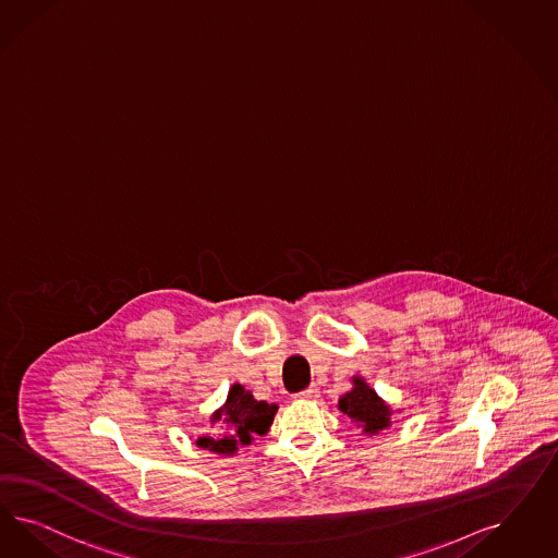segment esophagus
<instances>
[{
	"instance_id": "esophagus-1",
	"label": "esophagus",
	"mask_w": 558,
	"mask_h": 558,
	"mask_svg": "<svg viewBox=\"0 0 558 558\" xmlns=\"http://www.w3.org/2000/svg\"><path fill=\"white\" fill-rule=\"evenodd\" d=\"M317 396H319V389H317V387H307V389L294 393L296 400H313V398H317Z\"/></svg>"
}]
</instances>
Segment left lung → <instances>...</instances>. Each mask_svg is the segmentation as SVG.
<instances>
[{
	"mask_svg": "<svg viewBox=\"0 0 558 558\" xmlns=\"http://www.w3.org/2000/svg\"><path fill=\"white\" fill-rule=\"evenodd\" d=\"M340 410L361 424L368 435L389 426V408L363 379H354V389L340 398Z\"/></svg>",
	"mask_w": 558,
	"mask_h": 558,
	"instance_id": "obj_1",
	"label": "left lung"
}]
</instances>
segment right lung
Segmentation results:
<instances>
[{
  "label": "right lung",
  "instance_id": "obj_1",
  "mask_svg": "<svg viewBox=\"0 0 558 558\" xmlns=\"http://www.w3.org/2000/svg\"><path fill=\"white\" fill-rule=\"evenodd\" d=\"M276 410L278 405L257 402L241 385H232L227 404L211 416V423L222 421L227 428L220 426L216 435L199 437L197 445L220 456H232L239 445H250L255 435L268 433Z\"/></svg>",
  "mask_w": 558,
  "mask_h": 558
}]
</instances>
